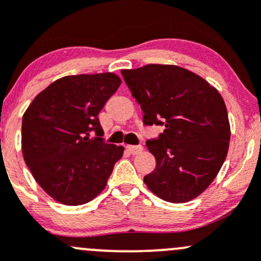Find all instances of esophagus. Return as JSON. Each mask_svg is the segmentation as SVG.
<instances>
[{
	"label": "esophagus",
	"instance_id": "obj_1",
	"mask_svg": "<svg viewBox=\"0 0 261 261\" xmlns=\"http://www.w3.org/2000/svg\"><path fill=\"white\" fill-rule=\"evenodd\" d=\"M126 150H127L130 154L133 155H138L143 151V146L141 145H127L126 146Z\"/></svg>",
	"mask_w": 261,
	"mask_h": 261
}]
</instances>
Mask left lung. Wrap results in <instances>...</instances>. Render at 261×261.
I'll return each mask as SVG.
<instances>
[{
    "mask_svg": "<svg viewBox=\"0 0 261 261\" xmlns=\"http://www.w3.org/2000/svg\"><path fill=\"white\" fill-rule=\"evenodd\" d=\"M141 106L144 123L164 125L146 146L156 160L144 181L170 203L203 193L220 172L230 145V121L217 89L196 73L173 64L121 70Z\"/></svg>",
    "mask_w": 261,
    "mask_h": 261,
    "instance_id": "1",
    "label": "left lung"
}]
</instances>
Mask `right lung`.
Here are the masks:
<instances>
[{
	"label": "right lung",
	"instance_id": "right-lung-1",
	"mask_svg": "<svg viewBox=\"0 0 261 261\" xmlns=\"http://www.w3.org/2000/svg\"><path fill=\"white\" fill-rule=\"evenodd\" d=\"M115 73L67 75L33 99L22 116L21 149L34 179L53 199L80 206L105 188L123 147L89 138L103 133L98 114L117 91Z\"/></svg>",
	"mask_w": 261,
	"mask_h": 261
}]
</instances>
